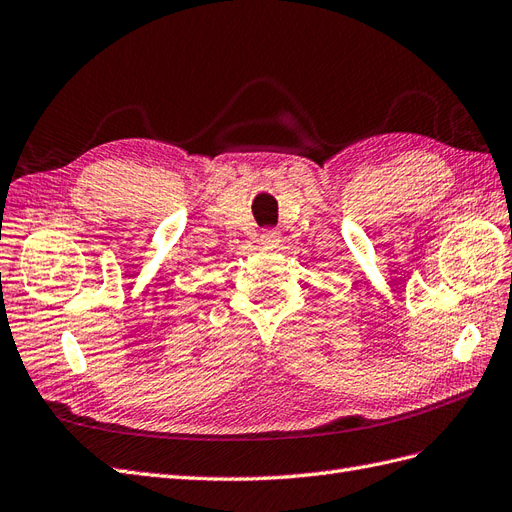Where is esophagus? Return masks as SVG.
I'll list each match as a JSON object with an SVG mask.
<instances>
[{"instance_id": "esophagus-1", "label": "esophagus", "mask_w": 512, "mask_h": 512, "mask_svg": "<svg viewBox=\"0 0 512 512\" xmlns=\"http://www.w3.org/2000/svg\"><path fill=\"white\" fill-rule=\"evenodd\" d=\"M279 242H281V231H276V229L261 231V246L264 248H276L279 246Z\"/></svg>"}]
</instances>
